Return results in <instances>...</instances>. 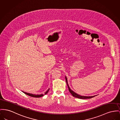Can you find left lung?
Wrapping results in <instances>:
<instances>
[{
    "mask_svg": "<svg viewBox=\"0 0 120 120\" xmlns=\"http://www.w3.org/2000/svg\"><path fill=\"white\" fill-rule=\"evenodd\" d=\"M65 80H66V83H67V86H68V87L69 89V90L70 91V92L72 96L75 97H76V98H79V99H90V98H91L92 97H94L96 96H80L78 94H77V93H76L74 91H73L72 90H71V88H70L69 85H68V81H67V78L66 76H65Z\"/></svg>",
    "mask_w": 120,
    "mask_h": 120,
    "instance_id": "obj_1",
    "label": "left lung"
}]
</instances>
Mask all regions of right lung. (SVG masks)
I'll use <instances>...</instances> for the list:
<instances>
[{"label":"right lung","mask_w":120,"mask_h":120,"mask_svg":"<svg viewBox=\"0 0 120 120\" xmlns=\"http://www.w3.org/2000/svg\"><path fill=\"white\" fill-rule=\"evenodd\" d=\"M49 89L48 90L45 92V93L44 94H40V95H35V94H31V93H27V92H24V91H22L23 93H24L25 94H26V95H28V96H31V97H36V98H39V97H42V96H44V95H45V94H46L47 93H48V91H49Z\"/></svg>","instance_id":"1"}]
</instances>
